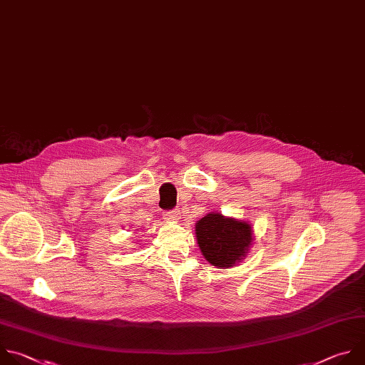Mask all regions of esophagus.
Returning <instances> with one entry per match:
<instances>
[{"mask_svg": "<svg viewBox=\"0 0 365 365\" xmlns=\"http://www.w3.org/2000/svg\"><path fill=\"white\" fill-rule=\"evenodd\" d=\"M165 218H167L168 222H171V223H177V220L180 218V212L177 210L168 211V212H165Z\"/></svg>", "mask_w": 365, "mask_h": 365, "instance_id": "1", "label": "esophagus"}]
</instances>
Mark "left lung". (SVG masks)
I'll list each match as a JSON object with an SVG mask.
<instances>
[{
    "instance_id": "left-lung-1",
    "label": "left lung",
    "mask_w": 365,
    "mask_h": 365,
    "mask_svg": "<svg viewBox=\"0 0 365 365\" xmlns=\"http://www.w3.org/2000/svg\"><path fill=\"white\" fill-rule=\"evenodd\" d=\"M195 239L208 263L217 269L239 264L253 245V229L247 220L208 212L195 223Z\"/></svg>"
}]
</instances>
